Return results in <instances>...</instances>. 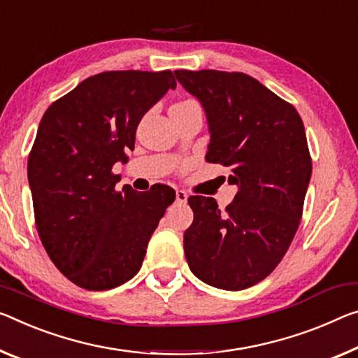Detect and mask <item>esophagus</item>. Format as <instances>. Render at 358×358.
<instances>
[{
	"label": "esophagus",
	"instance_id": "1",
	"mask_svg": "<svg viewBox=\"0 0 358 358\" xmlns=\"http://www.w3.org/2000/svg\"><path fill=\"white\" fill-rule=\"evenodd\" d=\"M175 197H177V202L185 203L186 201H188V192L183 189H177V192H175Z\"/></svg>",
	"mask_w": 358,
	"mask_h": 358
}]
</instances>
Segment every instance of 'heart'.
<instances>
[{"label":"heart","mask_w":358,"mask_h":358,"mask_svg":"<svg viewBox=\"0 0 358 358\" xmlns=\"http://www.w3.org/2000/svg\"><path fill=\"white\" fill-rule=\"evenodd\" d=\"M186 101H189V100H186Z\"/></svg>","instance_id":"heart-1"}]
</instances>
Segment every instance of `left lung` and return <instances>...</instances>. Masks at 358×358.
Instances as JSON below:
<instances>
[{
	"label": "left lung",
	"instance_id": "obj_1",
	"mask_svg": "<svg viewBox=\"0 0 358 358\" xmlns=\"http://www.w3.org/2000/svg\"><path fill=\"white\" fill-rule=\"evenodd\" d=\"M175 76L206 111V161L228 167V181L239 188L224 212L212 197H189L186 261L207 285L243 290L277 268L301 221L312 173L303 119L245 73L177 70Z\"/></svg>",
	"mask_w": 358,
	"mask_h": 358
}]
</instances>
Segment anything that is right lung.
Listing matches in <instances>:
<instances>
[{
    "label": "right lung",
    "instance_id": "add662e5",
    "mask_svg": "<svg viewBox=\"0 0 358 358\" xmlns=\"http://www.w3.org/2000/svg\"><path fill=\"white\" fill-rule=\"evenodd\" d=\"M172 71H105L50 105L28 156L36 229L68 280L101 292L141 268L150 237L175 191L166 185L116 191V162H127L138 122L169 89Z\"/></svg>",
    "mask_w": 358,
    "mask_h": 358
}]
</instances>
